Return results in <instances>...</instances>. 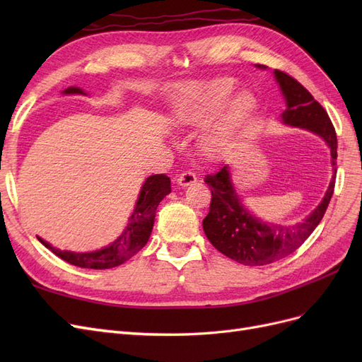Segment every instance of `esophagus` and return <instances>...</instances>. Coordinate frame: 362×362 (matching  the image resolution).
I'll use <instances>...</instances> for the list:
<instances>
[{
    "label": "esophagus",
    "instance_id": "esophagus-1",
    "mask_svg": "<svg viewBox=\"0 0 362 362\" xmlns=\"http://www.w3.org/2000/svg\"><path fill=\"white\" fill-rule=\"evenodd\" d=\"M196 181H198L196 175L189 170L182 172L181 175H178V178H177V184L180 185V187H189V185H193Z\"/></svg>",
    "mask_w": 362,
    "mask_h": 362
}]
</instances>
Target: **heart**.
<instances>
[{
    "label": "heart",
    "mask_w": 362,
    "mask_h": 362,
    "mask_svg": "<svg viewBox=\"0 0 362 362\" xmlns=\"http://www.w3.org/2000/svg\"><path fill=\"white\" fill-rule=\"evenodd\" d=\"M237 84L228 76L206 81H180L169 95V124L180 131L201 128L199 148L216 158L231 148L243 133L257 108L254 93H237Z\"/></svg>",
    "instance_id": "obj_1"
}]
</instances>
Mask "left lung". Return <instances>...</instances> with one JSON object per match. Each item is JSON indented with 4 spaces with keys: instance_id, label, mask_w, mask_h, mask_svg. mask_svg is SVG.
<instances>
[{
    "instance_id": "1",
    "label": "left lung",
    "mask_w": 362,
    "mask_h": 362,
    "mask_svg": "<svg viewBox=\"0 0 362 362\" xmlns=\"http://www.w3.org/2000/svg\"><path fill=\"white\" fill-rule=\"evenodd\" d=\"M255 68L267 69L264 64H255ZM273 76L286 101L281 122L308 131L325 141L331 151L332 178L320 204L303 221L282 225L255 216L243 204L237 193L229 164H225L217 173L208 175L205 182L211 189V204L210 213L202 221L204 233L218 252L245 266H266L286 258L300 247L323 218L335 184L337 134L329 116L313 95L290 75L275 69Z\"/></svg>"
}]
</instances>
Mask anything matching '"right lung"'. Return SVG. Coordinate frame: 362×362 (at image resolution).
<instances>
[{
	"label": "right lung",
	"instance_id": "add662e5",
	"mask_svg": "<svg viewBox=\"0 0 362 362\" xmlns=\"http://www.w3.org/2000/svg\"><path fill=\"white\" fill-rule=\"evenodd\" d=\"M62 95H87L80 87L71 86L64 89ZM170 193V178L166 175H151L144 184H141L140 193L134 204V210L128 217V223L124 231L117 235L115 242L101 249L89 252H72L54 247L45 240L37 237L39 242L48 247L52 254H56L63 261L72 266L83 269H112L124 264L131 257L144 247L151 237L152 228H154L156 211L158 204Z\"/></svg>",
	"mask_w": 362,
	"mask_h": 362
}]
</instances>
